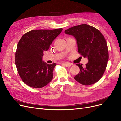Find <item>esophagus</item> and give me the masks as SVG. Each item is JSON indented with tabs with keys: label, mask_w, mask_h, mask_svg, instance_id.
Segmentation results:
<instances>
[{
	"label": "esophagus",
	"mask_w": 121,
	"mask_h": 121,
	"mask_svg": "<svg viewBox=\"0 0 121 121\" xmlns=\"http://www.w3.org/2000/svg\"><path fill=\"white\" fill-rule=\"evenodd\" d=\"M62 64L64 65H65L66 67H70V66L72 65L71 64H70V63H67V62L64 63V64Z\"/></svg>",
	"instance_id": "34e87169"
}]
</instances>
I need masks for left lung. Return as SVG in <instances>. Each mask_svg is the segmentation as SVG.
I'll use <instances>...</instances> for the list:
<instances>
[{
    "instance_id": "left-lung-1",
    "label": "left lung",
    "mask_w": 121,
    "mask_h": 121,
    "mask_svg": "<svg viewBox=\"0 0 121 121\" xmlns=\"http://www.w3.org/2000/svg\"><path fill=\"white\" fill-rule=\"evenodd\" d=\"M65 32L75 38L79 53L89 60L85 67L82 64H76L80 72L74 77L75 80L84 85L99 81L106 69L109 59L107 43L102 33L86 24L72 27Z\"/></svg>"
}]
</instances>
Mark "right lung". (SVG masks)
Here are the masks:
<instances>
[{
	"label": "right lung",
	"instance_id": "right-lung-1",
	"mask_svg": "<svg viewBox=\"0 0 121 121\" xmlns=\"http://www.w3.org/2000/svg\"><path fill=\"white\" fill-rule=\"evenodd\" d=\"M62 28L37 30L22 35L17 45L15 64L22 81L30 87L41 88L53 79L55 63L42 60L43 52L47 51Z\"/></svg>",
	"mask_w": 121,
	"mask_h": 121
}]
</instances>
